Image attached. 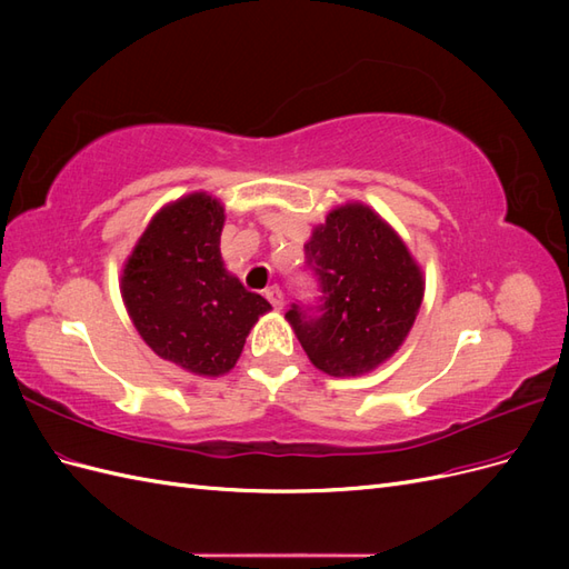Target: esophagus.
I'll return each mask as SVG.
<instances>
[{"label": "esophagus", "instance_id": "obj_1", "mask_svg": "<svg viewBox=\"0 0 569 569\" xmlns=\"http://www.w3.org/2000/svg\"><path fill=\"white\" fill-rule=\"evenodd\" d=\"M266 299L272 303V308H282L284 306V295L278 284H272L266 289Z\"/></svg>", "mask_w": 569, "mask_h": 569}]
</instances>
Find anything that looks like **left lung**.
<instances>
[{
  "label": "left lung",
  "mask_w": 569,
  "mask_h": 569,
  "mask_svg": "<svg viewBox=\"0 0 569 569\" xmlns=\"http://www.w3.org/2000/svg\"><path fill=\"white\" fill-rule=\"evenodd\" d=\"M303 249L322 297L316 308L291 303L284 318L306 356L332 377L382 366L406 341L425 297L422 270L403 239L370 206L343 203Z\"/></svg>",
  "instance_id": "1"
}]
</instances>
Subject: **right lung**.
Segmentation results:
<instances>
[{
    "instance_id": "add662e5",
    "label": "right lung",
    "mask_w": 569,
    "mask_h": 569,
    "mask_svg": "<svg viewBox=\"0 0 569 569\" xmlns=\"http://www.w3.org/2000/svg\"><path fill=\"white\" fill-rule=\"evenodd\" d=\"M226 209L187 194L151 218L120 274V295L147 347L182 370L218 377L234 368L270 303L228 272L220 256Z\"/></svg>"
}]
</instances>
